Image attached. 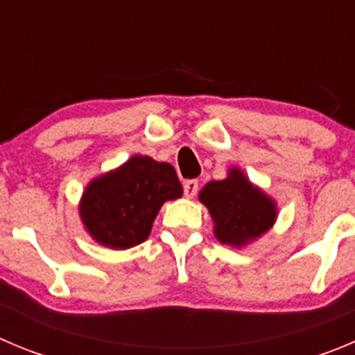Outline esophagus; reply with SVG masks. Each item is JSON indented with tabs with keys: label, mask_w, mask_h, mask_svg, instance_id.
<instances>
[{
	"label": "esophagus",
	"mask_w": 355,
	"mask_h": 355,
	"mask_svg": "<svg viewBox=\"0 0 355 355\" xmlns=\"http://www.w3.org/2000/svg\"><path fill=\"white\" fill-rule=\"evenodd\" d=\"M198 189H200V182L196 178H191V180H185L184 184V194L187 198H194L198 194Z\"/></svg>",
	"instance_id": "1"
}]
</instances>
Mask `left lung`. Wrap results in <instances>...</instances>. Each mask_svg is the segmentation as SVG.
Wrapping results in <instances>:
<instances>
[{
  "label": "left lung",
  "instance_id": "1",
  "mask_svg": "<svg viewBox=\"0 0 355 355\" xmlns=\"http://www.w3.org/2000/svg\"><path fill=\"white\" fill-rule=\"evenodd\" d=\"M200 201L214 218L215 236L234 247L266 233L277 218L273 200L254 187L236 168L230 171L226 180L205 185Z\"/></svg>",
  "mask_w": 355,
  "mask_h": 355
}]
</instances>
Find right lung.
I'll return each instance as SVG.
<instances>
[{"mask_svg":"<svg viewBox=\"0 0 355 355\" xmlns=\"http://www.w3.org/2000/svg\"><path fill=\"white\" fill-rule=\"evenodd\" d=\"M182 193L171 164L135 155L89 184L80 203L82 223L96 241L124 250L144 243L162 203Z\"/></svg>","mask_w":355,"mask_h":355,"instance_id":"right-lung-1","label":"right lung"}]
</instances>
